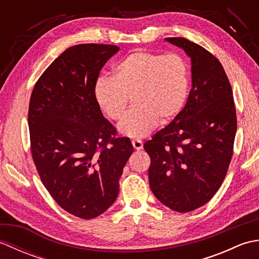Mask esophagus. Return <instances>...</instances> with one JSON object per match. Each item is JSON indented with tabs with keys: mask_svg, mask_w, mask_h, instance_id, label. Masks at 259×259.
<instances>
[{
	"mask_svg": "<svg viewBox=\"0 0 259 259\" xmlns=\"http://www.w3.org/2000/svg\"><path fill=\"white\" fill-rule=\"evenodd\" d=\"M133 142V146L136 150H141L142 148H144V144H142V141L139 140V139H136V140H133L131 141Z\"/></svg>",
	"mask_w": 259,
	"mask_h": 259,
	"instance_id": "1",
	"label": "esophagus"
}]
</instances>
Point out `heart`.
Returning <instances> with one entry per match:
<instances>
[{
    "label": "heart",
    "instance_id": "heart-1",
    "mask_svg": "<svg viewBox=\"0 0 259 259\" xmlns=\"http://www.w3.org/2000/svg\"><path fill=\"white\" fill-rule=\"evenodd\" d=\"M189 93V67L179 53L137 51L114 67L113 78L101 76L95 87L96 100L109 119L123 117L129 100L134 108L119 130L131 138L149 135L183 111Z\"/></svg>",
    "mask_w": 259,
    "mask_h": 259
}]
</instances>
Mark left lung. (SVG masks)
<instances>
[{"label": "left lung", "mask_w": 259, "mask_h": 259, "mask_svg": "<svg viewBox=\"0 0 259 259\" xmlns=\"http://www.w3.org/2000/svg\"><path fill=\"white\" fill-rule=\"evenodd\" d=\"M191 59L192 87L177 117L144 145L150 156V188L175 211L211 199L233 157L237 117L232 85L219 60L185 37H167Z\"/></svg>", "instance_id": "left-lung-1"}]
</instances>
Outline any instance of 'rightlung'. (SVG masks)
<instances>
[{"mask_svg": "<svg viewBox=\"0 0 259 259\" xmlns=\"http://www.w3.org/2000/svg\"><path fill=\"white\" fill-rule=\"evenodd\" d=\"M117 46L79 45L49 65L32 91L27 122L32 158L58 205L82 219L117 199L119 179L134 151L103 117L95 87Z\"/></svg>", "mask_w": 259, "mask_h": 259, "instance_id": "add662e5", "label": "right lung"}]
</instances>
